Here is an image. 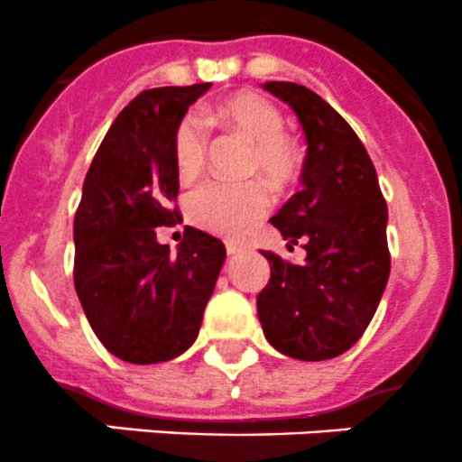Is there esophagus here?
<instances>
[{"mask_svg": "<svg viewBox=\"0 0 462 462\" xmlns=\"http://www.w3.org/2000/svg\"><path fill=\"white\" fill-rule=\"evenodd\" d=\"M246 246L242 245V242H236V240H226V254L229 255H237L240 251H245Z\"/></svg>", "mask_w": 462, "mask_h": 462, "instance_id": "34e87169", "label": "esophagus"}]
</instances>
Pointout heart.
Here are the masks:
<instances>
[{
    "mask_svg": "<svg viewBox=\"0 0 462 462\" xmlns=\"http://www.w3.org/2000/svg\"><path fill=\"white\" fill-rule=\"evenodd\" d=\"M217 121L226 123L254 143L249 171L269 184L285 186L299 172V152L282 134V116L267 98L254 91L233 94L216 109ZM207 125L198 114H186L172 134V159L184 180L198 175L207 162ZM272 198L263 181L229 184L207 181L186 199V213L199 229L217 236H236L267 213Z\"/></svg>",
    "mask_w": 462,
    "mask_h": 462,
    "instance_id": "b5f03b06",
    "label": "heart"
}]
</instances>
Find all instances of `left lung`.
Segmentation results:
<instances>
[{
	"instance_id": "left-lung-1",
	"label": "left lung",
	"mask_w": 462,
	"mask_h": 462,
	"mask_svg": "<svg viewBox=\"0 0 462 462\" xmlns=\"http://www.w3.org/2000/svg\"><path fill=\"white\" fill-rule=\"evenodd\" d=\"M296 114L305 150L300 184L272 225L287 246L303 245L300 264L263 251L272 267L258 294V319L278 353L323 362L353 348L386 290L388 208L375 166L353 127L312 89L263 82Z\"/></svg>"
}]
</instances>
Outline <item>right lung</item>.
I'll return each mask as SVG.
<instances>
[{"instance_id": "add662e5", "label": "right lung", "mask_w": 462, "mask_h": 462, "mask_svg": "<svg viewBox=\"0 0 462 462\" xmlns=\"http://www.w3.org/2000/svg\"><path fill=\"white\" fill-rule=\"evenodd\" d=\"M211 82L141 91L105 134L74 220V282L100 344L130 364H159L193 346L226 249L186 226L172 254L159 226L181 222L172 134Z\"/></svg>"}]
</instances>
